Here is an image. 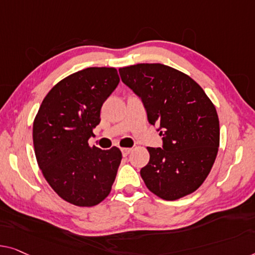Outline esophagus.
I'll use <instances>...</instances> for the list:
<instances>
[{
    "instance_id": "esophagus-1",
    "label": "esophagus",
    "mask_w": 255,
    "mask_h": 255,
    "mask_svg": "<svg viewBox=\"0 0 255 255\" xmlns=\"http://www.w3.org/2000/svg\"><path fill=\"white\" fill-rule=\"evenodd\" d=\"M130 151H131L130 147H123V149H121V152H123L124 157H127V155L130 153Z\"/></svg>"
}]
</instances>
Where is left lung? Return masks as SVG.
<instances>
[{
	"mask_svg": "<svg viewBox=\"0 0 255 255\" xmlns=\"http://www.w3.org/2000/svg\"><path fill=\"white\" fill-rule=\"evenodd\" d=\"M121 80L140 97L147 120L158 125L162 147H147L140 169L146 188L176 200L195 192L210 174L220 145L215 106L195 80L164 64L119 68Z\"/></svg>",
	"mask_w": 255,
	"mask_h": 255,
	"instance_id": "obj_1",
	"label": "left lung"
}]
</instances>
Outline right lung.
Returning a JSON list of instances; mask_svg holds the SVG:
<instances>
[{"instance_id":"obj_1","label":"right lung","mask_w":255,"mask_h":255,"mask_svg":"<svg viewBox=\"0 0 255 255\" xmlns=\"http://www.w3.org/2000/svg\"><path fill=\"white\" fill-rule=\"evenodd\" d=\"M120 79L115 67H88L52 87L33 123L34 152L49 185L60 198L91 207L111 192L123 154L119 147H91L101 109Z\"/></svg>"}]
</instances>
